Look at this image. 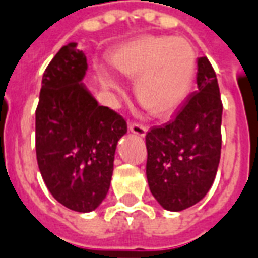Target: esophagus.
I'll return each mask as SVG.
<instances>
[{
    "label": "esophagus",
    "mask_w": 258,
    "mask_h": 258,
    "mask_svg": "<svg viewBox=\"0 0 258 258\" xmlns=\"http://www.w3.org/2000/svg\"><path fill=\"white\" fill-rule=\"evenodd\" d=\"M129 131L133 135H138L140 138H144L146 133H147V127L144 125H140V123H129Z\"/></svg>",
    "instance_id": "obj_1"
}]
</instances>
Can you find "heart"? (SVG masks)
I'll return each instance as SVG.
<instances>
[{
	"label": "heart",
	"mask_w": 258,
	"mask_h": 258,
	"mask_svg": "<svg viewBox=\"0 0 258 258\" xmlns=\"http://www.w3.org/2000/svg\"><path fill=\"white\" fill-rule=\"evenodd\" d=\"M115 74L135 79V94L155 116H168L186 101L195 83L197 56L183 38L142 36L109 55ZM100 87L109 96L122 94L123 87L105 71L97 72Z\"/></svg>",
	"instance_id": "obj_1"
}]
</instances>
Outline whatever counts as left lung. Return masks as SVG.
Masks as SVG:
<instances>
[{
    "mask_svg": "<svg viewBox=\"0 0 258 258\" xmlns=\"http://www.w3.org/2000/svg\"><path fill=\"white\" fill-rule=\"evenodd\" d=\"M222 103L217 75L206 56L197 59V93L172 120L146 135V175L151 195L168 211H182L213 186L221 157Z\"/></svg>",
    "mask_w": 258,
    "mask_h": 258,
    "instance_id": "obj_1",
    "label": "left lung"
}]
</instances>
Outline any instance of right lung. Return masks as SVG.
Wrapping results in <instances>:
<instances>
[{"label": "right lung", "mask_w": 258, "mask_h": 258, "mask_svg": "<svg viewBox=\"0 0 258 258\" xmlns=\"http://www.w3.org/2000/svg\"><path fill=\"white\" fill-rule=\"evenodd\" d=\"M87 59L68 43L45 69L36 109L40 173L56 202L78 213L94 211L107 196L125 119L98 105L83 83Z\"/></svg>", "instance_id": "right-lung-1"}]
</instances>
